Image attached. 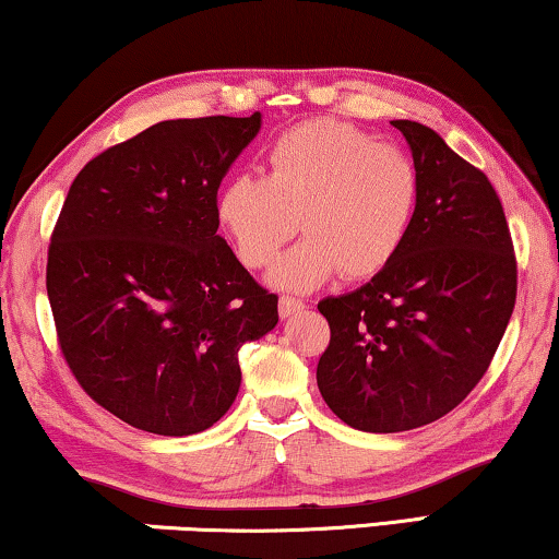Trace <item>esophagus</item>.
Segmentation results:
<instances>
[{"instance_id":"34e87169","label":"esophagus","mask_w":559,"mask_h":559,"mask_svg":"<svg viewBox=\"0 0 559 559\" xmlns=\"http://www.w3.org/2000/svg\"><path fill=\"white\" fill-rule=\"evenodd\" d=\"M305 308L302 300H297V297H280V316L282 318H289L295 316V312H300Z\"/></svg>"}]
</instances>
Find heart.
Here are the masks:
<instances>
[{
    "label": "heart",
    "instance_id": "b5f03b06",
    "mask_svg": "<svg viewBox=\"0 0 559 559\" xmlns=\"http://www.w3.org/2000/svg\"><path fill=\"white\" fill-rule=\"evenodd\" d=\"M419 173L407 152L364 129L316 119L289 129L266 152V178L241 173L221 188L216 213L249 270L270 266L297 228L308 234L274 266L272 282L312 289L343 272L379 274L407 241Z\"/></svg>",
    "mask_w": 559,
    "mask_h": 559
}]
</instances>
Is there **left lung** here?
Returning <instances> with one entry per match:
<instances>
[{
    "label": "left lung",
    "mask_w": 559,
    "mask_h": 559,
    "mask_svg": "<svg viewBox=\"0 0 559 559\" xmlns=\"http://www.w3.org/2000/svg\"><path fill=\"white\" fill-rule=\"evenodd\" d=\"M419 173L407 241L371 282L318 302L331 343L318 389L343 423L404 432L455 409L484 379L516 302V257L484 173L430 127L392 121Z\"/></svg>",
    "instance_id": "obj_1"
}]
</instances>
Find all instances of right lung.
Returning <instances> with one entry per match:
<instances>
[{
	"mask_svg": "<svg viewBox=\"0 0 559 559\" xmlns=\"http://www.w3.org/2000/svg\"><path fill=\"white\" fill-rule=\"evenodd\" d=\"M262 114L170 119L75 175L48 249L68 369L136 430H209L241 384L239 350L277 325V295L218 236V186Z\"/></svg>",
	"mask_w": 559,
	"mask_h": 559,
	"instance_id": "obj_1",
	"label": "right lung"
}]
</instances>
